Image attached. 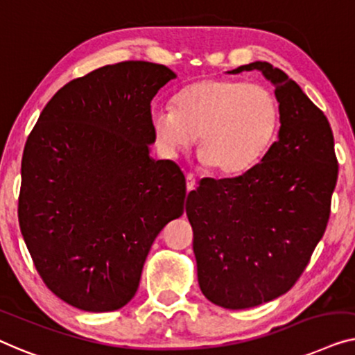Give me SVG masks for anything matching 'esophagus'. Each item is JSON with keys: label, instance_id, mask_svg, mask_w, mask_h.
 <instances>
[{"label": "esophagus", "instance_id": "obj_1", "mask_svg": "<svg viewBox=\"0 0 355 355\" xmlns=\"http://www.w3.org/2000/svg\"><path fill=\"white\" fill-rule=\"evenodd\" d=\"M194 187H196V178H194L191 173H188L187 175V191H193Z\"/></svg>", "mask_w": 355, "mask_h": 355}]
</instances>
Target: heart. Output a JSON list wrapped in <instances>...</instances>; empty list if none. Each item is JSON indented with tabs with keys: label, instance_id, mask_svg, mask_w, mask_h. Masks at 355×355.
Returning a JSON list of instances; mask_svg holds the SVG:
<instances>
[{
	"label": "heart",
	"instance_id": "1",
	"mask_svg": "<svg viewBox=\"0 0 355 355\" xmlns=\"http://www.w3.org/2000/svg\"><path fill=\"white\" fill-rule=\"evenodd\" d=\"M154 137L173 157L198 135V151L212 171L236 175L256 166L275 141L279 106L270 89L241 80L206 78L188 85L173 107L151 111Z\"/></svg>",
	"mask_w": 355,
	"mask_h": 355
}]
</instances>
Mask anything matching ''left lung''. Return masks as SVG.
<instances>
[{
  "mask_svg": "<svg viewBox=\"0 0 355 355\" xmlns=\"http://www.w3.org/2000/svg\"><path fill=\"white\" fill-rule=\"evenodd\" d=\"M259 71L275 87L278 139L261 162L234 178H206L188 194L199 288L238 311L291 289L325 233L338 161L328 119L301 87L272 64Z\"/></svg>",
  "mask_w": 355,
  "mask_h": 355,
  "instance_id": "8db88e82",
  "label": "left lung"
}]
</instances>
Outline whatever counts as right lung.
I'll list each match as a JSON object with an SVG mask.
<instances>
[{
	"label": "right lung",
	"mask_w": 355,
	"mask_h": 355,
	"mask_svg": "<svg viewBox=\"0 0 355 355\" xmlns=\"http://www.w3.org/2000/svg\"><path fill=\"white\" fill-rule=\"evenodd\" d=\"M173 78L146 61L99 67L64 85L28 135L19 225L44 284L80 311L132 301L154 239L183 214L182 171L149 156L151 101Z\"/></svg>",
	"instance_id": "obj_1"
}]
</instances>
